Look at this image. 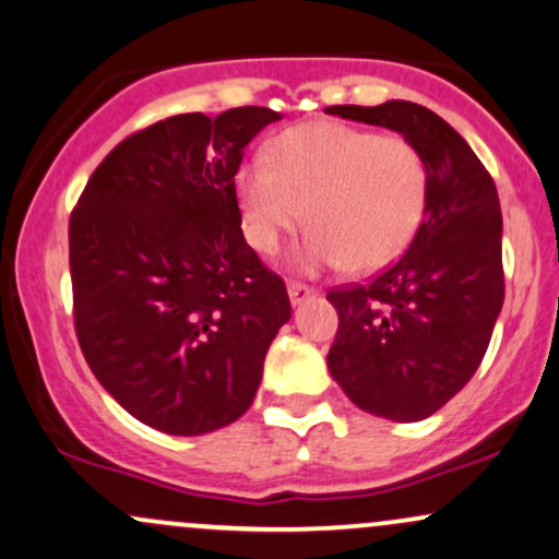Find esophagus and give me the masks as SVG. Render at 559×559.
Here are the masks:
<instances>
[{
	"instance_id": "1",
	"label": "esophagus",
	"mask_w": 559,
	"mask_h": 559,
	"mask_svg": "<svg viewBox=\"0 0 559 559\" xmlns=\"http://www.w3.org/2000/svg\"><path fill=\"white\" fill-rule=\"evenodd\" d=\"M312 297H316V288L299 284V281H288V299H292L294 307L305 305V301H310Z\"/></svg>"
}]
</instances>
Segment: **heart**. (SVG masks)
<instances>
[{"label": "heart", "mask_w": 559, "mask_h": 559, "mask_svg": "<svg viewBox=\"0 0 559 559\" xmlns=\"http://www.w3.org/2000/svg\"><path fill=\"white\" fill-rule=\"evenodd\" d=\"M236 197L249 247L273 254L305 215L297 262L305 271H376L404 252L428 197V168L404 136L336 120L288 128L265 157L236 173Z\"/></svg>", "instance_id": "b5f03b06"}]
</instances>
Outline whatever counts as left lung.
Returning <instances> with one entry per match:
<instances>
[{
	"label": "left lung",
	"instance_id": "8db88e82",
	"mask_svg": "<svg viewBox=\"0 0 559 559\" xmlns=\"http://www.w3.org/2000/svg\"><path fill=\"white\" fill-rule=\"evenodd\" d=\"M325 112L391 128L426 159V213L407 252L368 284L329 292L338 312L333 381L365 413L423 420L471 381L502 310L497 186L467 141L428 107L391 99Z\"/></svg>",
	"mask_w": 559,
	"mask_h": 559
}]
</instances>
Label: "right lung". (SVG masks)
I'll return each instance as SVG.
<instances>
[{
  "label": "right lung",
  "mask_w": 559,
  "mask_h": 559,
  "mask_svg": "<svg viewBox=\"0 0 559 559\" xmlns=\"http://www.w3.org/2000/svg\"><path fill=\"white\" fill-rule=\"evenodd\" d=\"M281 112L173 115L99 163L70 215L83 357L120 407L173 436L241 418L267 346L292 318L286 284L243 241L236 173Z\"/></svg>",
  "instance_id": "1"
}]
</instances>
